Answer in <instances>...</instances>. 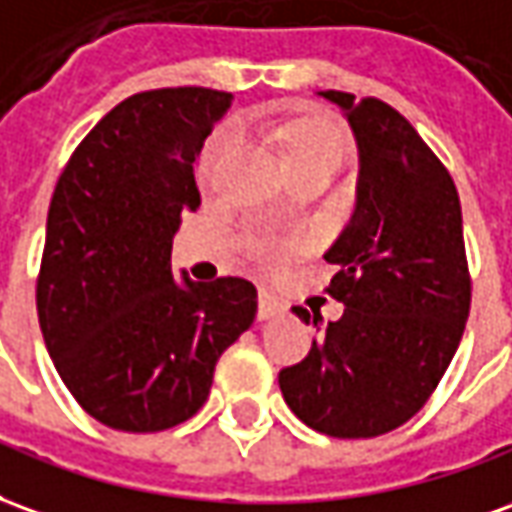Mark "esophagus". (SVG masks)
Returning <instances> with one entry per match:
<instances>
[{"label": "esophagus", "instance_id": "obj_1", "mask_svg": "<svg viewBox=\"0 0 512 512\" xmlns=\"http://www.w3.org/2000/svg\"><path fill=\"white\" fill-rule=\"evenodd\" d=\"M284 309H287V303L281 301L278 295H273V292L267 290L259 292V317H262V320H270V317L281 315Z\"/></svg>", "mask_w": 512, "mask_h": 512}]
</instances>
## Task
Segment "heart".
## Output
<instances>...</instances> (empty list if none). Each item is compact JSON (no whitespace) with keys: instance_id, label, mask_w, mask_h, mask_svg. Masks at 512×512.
Returning a JSON list of instances; mask_svg holds the SVG:
<instances>
[{"instance_id":"heart-1","label":"heart","mask_w":512,"mask_h":512,"mask_svg":"<svg viewBox=\"0 0 512 512\" xmlns=\"http://www.w3.org/2000/svg\"><path fill=\"white\" fill-rule=\"evenodd\" d=\"M267 136L276 142L278 155H281V161H284V167L287 169H337L340 158H343V136H340L337 125L329 122V119H323V116H298V119H292V122L281 125V128H270L267 130ZM225 144H228V139L220 136V139L206 150V155H203V181H211L214 167H217L220 155L225 153ZM253 250H256L259 256H264V259L276 256V245L267 242V239L253 242Z\"/></svg>"}]
</instances>
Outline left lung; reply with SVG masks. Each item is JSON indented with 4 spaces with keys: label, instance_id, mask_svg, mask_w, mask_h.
Wrapping results in <instances>:
<instances>
[{
    "label": "left lung",
    "instance_id": "left-lung-1",
    "mask_svg": "<svg viewBox=\"0 0 512 512\" xmlns=\"http://www.w3.org/2000/svg\"><path fill=\"white\" fill-rule=\"evenodd\" d=\"M343 108L359 150L357 209L326 250L340 320L292 306L320 331L309 357L278 373L290 410L331 438H376L435 393L471 309L463 211L449 169L396 108L320 91Z\"/></svg>",
    "mask_w": 512,
    "mask_h": 512
}]
</instances>
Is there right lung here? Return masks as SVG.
Here are the masks:
<instances>
[{
  "mask_svg": "<svg viewBox=\"0 0 512 512\" xmlns=\"http://www.w3.org/2000/svg\"><path fill=\"white\" fill-rule=\"evenodd\" d=\"M231 100L200 86L133 94L77 144L55 186L38 323L69 393L111 429L189 421L256 317L250 281L178 284L169 264L181 214L200 206L197 155Z\"/></svg>",
  "mask_w": 512,
  "mask_h": 512,
  "instance_id": "1",
  "label": "right lung"
}]
</instances>
